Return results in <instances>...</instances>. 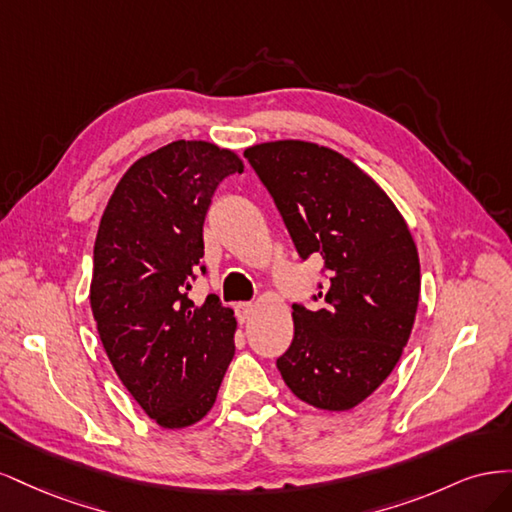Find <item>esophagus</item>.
I'll use <instances>...</instances> for the list:
<instances>
[{
	"mask_svg": "<svg viewBox=\"0 0 512 512\" xmlns=\"http://www.w3.org/2000/svg\"><path fill=\"white\" fill-rule=\"evenodd\" d=\"M235 312H237L239 322H247V320H250V316L254 314V303H250V301H241V303H237Z\"/></svg>",
	"mask_w": 512,
	"mask_h": 512,
	"instance_id": "1",
	"label": "esophagus"
}]
</instances>
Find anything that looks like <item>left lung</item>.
<instances>
[{
  "label": "left lung",
  "mask_w": 512,
  "mask_h": 512,
  "mask_svg": "<svg viewBox=\"0 0 512 512\" xmlns=\"http://www.w3.org/2000/svg\"><path fill=\"white\" fill-rule=\"evenodd\" d=\"M243 156L301 260L322 258L316 307L292 303L294 337L277 369L305 404L350 410L389 378L408 344L421 292L414 239L391 198L342 153L277 141Z\"/></svg>",
  "instance_id": "obj_1"
}]
</instances>
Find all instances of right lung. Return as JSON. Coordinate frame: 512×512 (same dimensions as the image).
Masks as SVG:
<instances>
[{"label":"right lung","instance_id":"right-lung-1","mask_svg":"<svg viewBox=\"0 0 512 512\" xmlns=\"http://www.w3.org/2000/svg\"><path fill=\"white\" fill-rule=\"evenodd\" d=\"M243 164L205 141H175L130 166L104 209L89 301L119 380L166 429L203 418L235 354L237 320L190 299L218 185Z\"/></svg>","mask_w":512,"mask_h":512}]
</instances>
